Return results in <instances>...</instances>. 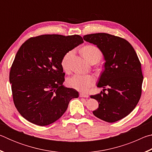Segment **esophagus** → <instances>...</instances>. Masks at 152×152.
Returning a JSON list of instances; mask_svg holds the SVG:
<instances>
[{
    "label": "esophagus",
    "instance_id": "obj_1",
    "mask_svg": "<svg viewBox=\"0 0 152 152\" xmlns=\"http://www.w3.org/2000/svg\"><path fill=\"white\" fill-rule=\"evenodd\" d=\"M88 95L85 93H83V92H80V97H84V98H88Z\"/></svg>",
    "mask_w": 152,
    "mask_h": 152
}]
</instances>
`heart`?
Listing matches in <instances>:
<instances>
[{"label": "heart", "mask_w": 152, "mask_h": 152, "mask_svg": "<svg viewBox=\"0 0 152 152\" xmlns=\"http://www.w3.org/2000/svg\"><path fill=\"white\" fill-rule=\"evenodd\" d=\"M82 54L88 62H98L101 59L102 52L96 46L93 45H86L84 46L81 50ZM72 51L66 53L61 61V66L63 70L68 72V60L71 55ZM96 79L94 77L90 74H74L68 80L67 83L68 86L75 88L81 92H86L94 85Z\"/></svg>", "instance_id": "1"}]
</instances>
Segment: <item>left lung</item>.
Listing matches in <instances>:
<instances>
[{"instance_id": "obj_1", "label": "left lung", "mask_w": 152, "mask_h": 152, "mask_svg": "<svg viewBox=\"0 0 152 152\" xmlns=\"http://www.w3.org/2000/svg\"><path fill=\"white\" fill-rule=\"evenodd\" d=\"M83 38L96 45L105 60L97 84L104 89L91 96L99 102L93 114L106 122H116L127 116L140 101L143 79L141 62L132 45L123 38L104 33L86 35Z\"/></svg>"}]
</instances>
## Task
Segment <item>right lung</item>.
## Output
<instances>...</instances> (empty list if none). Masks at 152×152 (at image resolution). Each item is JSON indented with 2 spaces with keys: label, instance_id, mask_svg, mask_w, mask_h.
I'll list each match as a JSON object with an SVG mask.
<instances>
[{
  "label": "right lung",
  "instance_id": "add662e5",
  "mask_svg": "<svg viewBox=\"0 0 152 152\" xmlns=\"http://www.w3.org/2000/svg\"><path fill=\"white\" fill-rule=\"evenodd\" d=\"M83 42L78 35H42L20 46L9 80L15 106L28 121L39 126L53 123L66 112L70 100L79 96L75 89L64 86L61 61Z\"/></svg>",
  "mask_w": 152,
  "mask_h": 152
}]
</instances>
